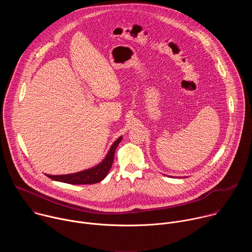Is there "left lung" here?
<instances>
[{"mask_svg":"<svg viewBox=\"0 0 252 252\" xmlns=\"http://www.w3.org/2000/svg\"><path fill=\"white\" fill-rule=\"evenodd\" d=\"M179 177H181V176H179Z\"/></svg>","mask_w":252,"mask_h":252,"instance_id":"obj_1","label":"left lung"}]
</instances>
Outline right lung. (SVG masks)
Returning a JSON list of instances; mask_svg holds the SVG:
<instances>
[{"label":"right lung","mask_w":252,"mask_h":252,"mask_svg":"<svg viewBox=\"0 0 252 252\" xmlns=\"http://www.w3.org/2000/svg\"><path fill=\"white\" fill-rule=\"evenodd\" d=\"M123 135H121L110 148L109 152H107L104 158L97 163L96 165L79 171L75 173H69V174H60V175H51L46 174L48 177H50L53 181L61 182L64 184L69 185H94L101 182L102 179L109 173L113 162L115 158V153L119 146V143L122 141Z\"/></svg>","instance_id":"obj_1"}]
</instances>
